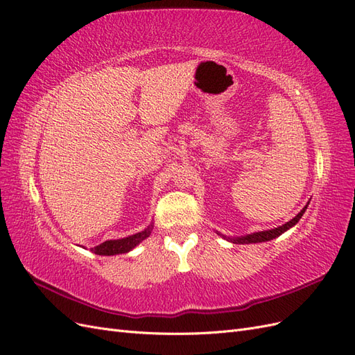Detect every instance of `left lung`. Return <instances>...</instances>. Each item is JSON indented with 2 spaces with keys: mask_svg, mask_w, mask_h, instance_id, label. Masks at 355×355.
<instances>
[{
  "mask_svg": "<svg viewBox=\"0 0 355 355\" xmlns=\"http://www.w3.org/2000/svg\"><path fill=\"white\" fill-rule=\"evenodd\" d=\"M309 204V202H308ZM308 204L306 206L300 210L296 216L292 219V220H288L287 223H284V225H282V227H278V228H274V230H268V231H261V232H253V234H249V235H244V237H235V239H231V237H225V235H222L223 239H227L228 241H231V243H235V244H252V243H263V241H270V240H272V239H277L278 235H282L283 232H286L287 230H290L292 227H295V225L299 222V219L302 218V214L305 213V210H306V207H308Z\"/></svg>",
  "mask_w": 355,
  "mask_h": 355,
  "instance_id": "obj_1",
  "label": "left lung"
}]
</instances>
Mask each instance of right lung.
<instances>
[{
    "instance_id": "add662e5",
    "label": "right lung",
    "mask_w": 355,
    "mask_h": 355,
    "mask_svg": "<svg viewBox=\"0 0 355 355\" xmlns=\"http://www.w3.org/2000/svg\"><path fill=\"white\" fill-rule=\"evenodd\" d=\"M153 231V225H149L146 230H144L142 232H137L130 235V237L125 239H120V240H108L99 245H96L92 249L93 253L96 254H102V256H112V254H120V253H127L130 252L132 249L142 243L146 237H149V234Z\"/></svg>"
}]
</instances>
